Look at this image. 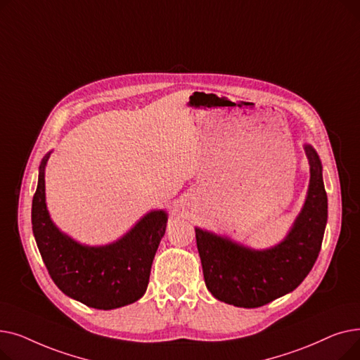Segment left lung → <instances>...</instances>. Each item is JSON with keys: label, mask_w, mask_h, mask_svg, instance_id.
Segmentation results:
<instances>
[{"label": "left lung", "mask_w": 360, "mask_h": 360, "mask_svg": "<svg viewBox=\"0 0 360 360\" xmlns=\"http://www.w3.org/2000/svg\"><path fill=\"white\" fill-rule=\"evenodd\" d=\"M304 150L311 174L307 198L283 240L255 250L195 228L205 286L217 300L258 308L293 292L312 270L326 232L328 202L316 150L311 144H304Z\"/></svg>", "instance_id": "obj_1"}]
</instances>
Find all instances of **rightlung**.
Listing matches in <instances>:
<instances>
[{"label":"right lung","mask_w":360,"mask_h":360,"mask_svg":"<svg viewBox=\"0 0 360 360\" xmlns=\"http://www.w3.org/2000/svg\"><path fill=\"white\" fill-rule=\"evenodd\" d=\"M51 153L41 162L32 201L33 235L51 278L63 293L90 308L109 311L134 304L146 293L167 213L148 212L120 239L106 245L77 242L53 223L48 212L45 167Z\"/></svg>","instance_id":"right-lung-1"}]
</instances>
